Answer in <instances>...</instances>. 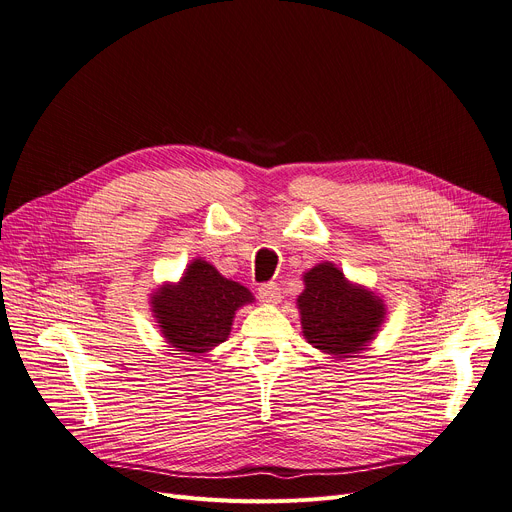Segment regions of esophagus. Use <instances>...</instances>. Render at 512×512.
Returning a JSON list of instances; mask_svg holds the SVG:
<instances>
[{
    "mask_svg": "<svg viewBox=\"0 0 512 512\" xmlns=\"http://www.w3.org/2000/svg\"><path fill=\"white\" fill-rule=\"evenodd\" d=\"M259 299H261L265 305H278V303H280V288H278V284H274V282L261 284V288H259Z\"/></svg>",
    "mask_w": 512,
    "mask_h": 512,
    "instance_id": "34e87169",
    "label": "esophagus"
}]
</instances>
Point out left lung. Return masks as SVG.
I'll list each match as a JSON object with an SVG mask.
<instances>
[{
    "label": "left lung",
    "instance_id": "8db88e82",
    "mask_svg": "<svg viewBox=\"0 0 512 512\" xmlns=\"http://www.w3.org/2000/svg\"><path fill=\"white\" fill-rule=\"evenodd\" d=\"M303 282L297 309L305 340L338 361L365 351L386 319L384 299L348 280L332 261L313 265Z\"/></svg>",
    "mask_w": 512,
    "mask_h": 512
}]
</instances>
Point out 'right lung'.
<instances>
[{"label": "right lung", "mask_w": 512, "mask_h": 512, "mask_svg": "<svg viewBox=\"0 0 512 512\" xmlns=\"http://www.w3.org/2000/svg\"><path fill=\"white\" fill-rule=\"evenodd\" d=\"M149 303L172 351L205 355L228 340L236 311L255 303V297L247 286L224 278L209 261L197 257L178 282L161 284Z\"/></svg>", "instance_id": "add662e5"}]
</instances>
